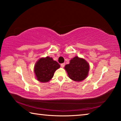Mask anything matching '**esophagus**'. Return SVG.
<instances>
[{
  "instance_id": "34e87169",
  "label": "esophagus",
  "mask_w": 121,
  "mask_h": 121,
  "mask_svg": "<svg viewBox=\"0 0 121 121\" xmlns=\"http://www.w3.org/2000/svg\"><path fill=\"white\" fill-rule=\"evenodd\" d=\"M65 63H62V64H61V67H62V68H63V67H65Z\"/></svg>"
}]
</instances>
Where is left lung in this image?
Masks as SVG:
<instances>
[{
  "instance_id": "left-lung-1",
  "label": "left lung",
  "mask_w": 121,
  "mask_h": 121,
  "mask_svg": "<svg viewBox=\"0 0 121 121\" xmlns=\"http://www.w3.org/2000/svg\"><path fill=\"white\" fill-rule=\"evenodd\" d=\"M65 69L71 79L81 82L89 75L90 65L84 59L76 56L71 59L69 64L65 65Z\"/></svg>"
}]
</instances>
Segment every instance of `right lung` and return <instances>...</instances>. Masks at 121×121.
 I'll return each instance as SVG.
<instances>
[{"instance_id": "1", "label": "right lung", "mask_w": 121, "mask_h": 121, "mask_svg": "<svg viewBox=\"0 0 121 121\" xmlns=\"http://www.w3.org/2000/svg\"><path fill=\"white\" fill-rule=\"evenodd\" d=\"M60 67V65L52 58L50 56L41 58L34 66L36 78L40 82H48L53 78L55 71Z\"/></svg>"}]
</instances>
